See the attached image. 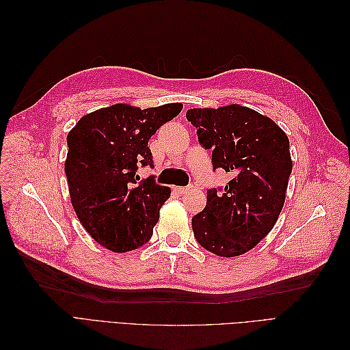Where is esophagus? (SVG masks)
Here are the masks:
<instances>
[{
	"instance_id": "34e87169",
	"label": "esophagus",
	"mask_w": 350,
	"mask_h": 350,
	"mask_svg": "<svg viewBox=\"0 0 350 350\" xmlns=\"http://www.w3.org/2000/svg\"><path fill=\"white\" fill-rule=\"evenodd\" d=\"M174 189H175V193H176V194L183 196V194H185L187 191H189V187H175Z\"/></svg>"
}]
</instances>
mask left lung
Instances as JSON below:
<instances>
[{
  "label": "left lung",
  "instance_id": "left-lung-1",
  "mask_svg": "<svg viewBox=\"0 0 350 350\" xmlns=\"http://www.w3.org/2000/svg\"><path fill=\"white\" fill-rule=\"evenodd\" d=\"M187 120L211 150L213 171L232 174L224 188L207 189V204L191 221L194 237L216 256H241L269 234L282 211L292 172L288 135L241 105L188 109Z\"/></svg>",
  "mask_w": 350,
  "mask_h": 350
}]
</instances>
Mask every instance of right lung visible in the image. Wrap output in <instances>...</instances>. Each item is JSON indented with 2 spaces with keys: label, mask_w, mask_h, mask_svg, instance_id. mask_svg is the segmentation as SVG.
I'll return each instance as SVG.
<instances>
[{
  "label": "right lung",
  "mask_w": 350,
  "mask_h": 350,
  "mask_svg": "<svg viewBox=\"0 0 350 350\" xmlns=\"http://www.w3.org/2000/svg\"><path fill=\"white\" fill-rule=\"evenodd\" d=\"M181 103L140 109L112 105L84 115L67 135L66 175L74 211L90 237L113 252L139 248L153 235L171 188L137 169L153 167L149 140L181 112Z\"/></svg>",
  "instance_id": "add662e5"
}]
</instances>
